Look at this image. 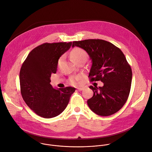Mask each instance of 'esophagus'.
<instances>
[{
  "instance_id": "34e87169",
  "label": "esophagus",
  "mask_w": 152,
  "mask_h": 152,
  "mask_svg": "<svg viewBox=\"0 0 152 152\" xmlns=\"http://www.w3.org/2000/svg\"><path fill=\"white\" fill-rule=\"evenodd\" d=\"M77 90L78 91H82V90H83V87H80V88H77Z\"/></svg>"
}]
</instances>
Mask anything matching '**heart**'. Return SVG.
<instances>
[{"instance_id": "1", "label": "heart", "mask_w": 152, "mask_h": 152, "mask_svg": "<svg viewBox=\"0 0 152 152\" xmlns=\"http://www.w3.org/2000/svg\"><path fill=\"white\" fill-rule=\"evenodd\" d=\"M70 58L74 62H76L77 61H79L82 59L86 60V58H87V53H86V52L83 49L79 48H76L72 50L70 53ZM78 79H79L78 77L76 78L73 79L71 80V83L72 84L76 85L77 83Z\"/></svg>"}]
</instances>
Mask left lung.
<instances>
[{
  "mask_svg": "<svg viewBox=\"0 0 152 152\" xmlns=\"http://www.w3.org/2000/svg\"><path fill=\"white\" fill-rule=\"evenodd\" d=\"M75 46L85 50L91 59L88 76L91 81L104 83L102 87L90 86L94 92L87 101L90 110L100 116L115 114L125 104L131 90L132 72L124 55L111 42L103 39L73 41Z\"/></svg>",
  "mask_w": 152,
  "mask_h": 152,
  "instance_id": "1",
  "label": "left lung"
}]
</instances>
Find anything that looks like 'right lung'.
<instances>
[{
    "instance_id": "add662e5",
    "label": "right lung",
    "mask_w": 152,
    "mask_h": 152,
    "mask_svg": "<svg viewBox=\"0 0 152 152\" xmlns=\"http://www.w3.org/2000/svg\"><path fill=\"white\" fill-rule=\"evenodd\" d=\"M72 45V42L44 43L34 49L21 66V96L31 110L41 117L50 118L62 113L76 90L71 86L55 89L50 83L59 58Z\"/></svg>"
}]
</instances>
